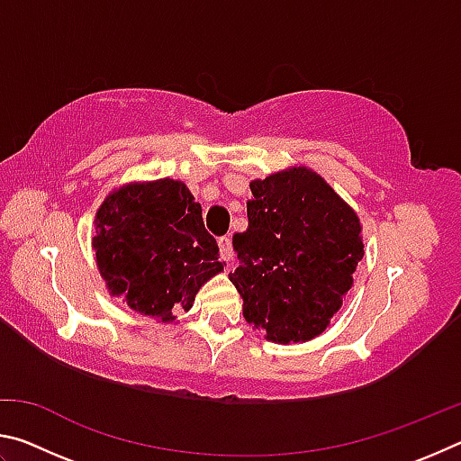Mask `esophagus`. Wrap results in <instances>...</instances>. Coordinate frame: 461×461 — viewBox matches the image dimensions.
Returning <instances> with one entry per match:
<instances>
[{
  "label": "esophagus",
  "instance_id": "34e87169",
  "mask_svg": "<svg viewBox=\"0 0 461 461\" xmlns=\"http://www.w3.org/2000/svg\"><path fill=\"white\" fill-rule=\"evenodd\" d=\"M217 244H220V254H221V258H223L225 262H231V258H233L231 240H230L228 236H223V238L217 240Z\"/></svg>",
  "mask_w": 461,
  "mask_h": 461
}]
</instances>
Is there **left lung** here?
I'll list each match as a JSON object with an SVG mask.
<instances>
[{
    "instance_id": "left-lung-1",
    "label": "left lung",
    "mask_w": 461,
    "mask_h": 461,
    "mask_svg": "<svg viewBox=\"0 0 461 461\" xmlns=\"http://www.w3.org/2000/svg\"><path fill=\"white\" fill-rule=\"evenodd\" d=\"M249 191L248 230L233 236L240 267L230 272L244 319L283 346L315 339L354 285L360 217L307 167L256 178Z\"/></svg>"
}]
</instances>
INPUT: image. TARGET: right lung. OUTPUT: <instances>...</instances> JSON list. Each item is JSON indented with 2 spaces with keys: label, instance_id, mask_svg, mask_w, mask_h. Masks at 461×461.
<instances>
[{
  "label": "right lung",
  "instance_id": "1",
  "mask_svg": "<svg viewBox=\"0 0 461 461\" xmlns=\"http://www.w3.org/2000/svg\"><path fill=\"white\" fill-rule=\"evenodd\" d=\"M93 252L112 296L156 323H175L199 288L223 272L217 241L183 181L156 178L122 185L95 215Z\"/></svg>",
  "mask_w": 461,
  "mask_h": 461
}]
</instances>
